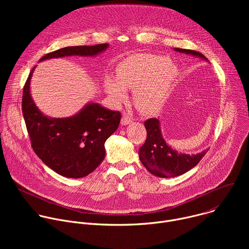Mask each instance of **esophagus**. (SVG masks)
<instances>
[{"label":"esophagus","instance_id":"esophagus-1","mask_svg":"<svg viewBox=\"0 0 249 249\" xmlns=\"http://www.w3.org/2000/svg\"><path fill=\"white\" fill-rule=\"evenodd\" d=\"M131 123H132L131 117H129L128 115L124 114V115L122 116V118H121V124L124 125V126H126V125H129V124H131Z\"/></svg>","mask_w":249,"mask_h":249}]
</instances>
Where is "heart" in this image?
I'll use <instances>...</instances> for the list:
<instances>
[{
  "label": "heart",
  "mask_w": 249,
  "mask_h": 249,
  "mask_svg": "<svg viewBox=\"0 0 249 249\" xmlns=\"http://www.w3.org/2000/svg\"><path fill=\"white\" fill-rule=\"evenodd\" d=\"M115 79L107 77L106 92L116 104L128 100L127 89L134 90L138 109L154 114L165 104L177 77L175 64L165 56L139 53L122 60L116 66Z\"/></svg>",
  "instance_id": "heart-1"
}]
</instances>
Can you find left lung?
I'll return each instance as SVG.
<instances>
[{
	"label": "left lung",
	"mask_w": 249,
	"mask_h": 249,
	"mask_svg": "<svg viewBox=\"0 0 249 249\" xmlns=\"http://www.w3.org/2000/svg\"><path fill=\"white\" fill-rule=\"evenodd\" d=\"M174 51L209 62L204 55L197 51L182 48H174ZM145 127L147 139L145 144L139 150V158L144 166L158 177L170 178L189 171L199 163L208 152V149H206L200 153L189 155L173 149L164 140L161 134L160 122L157 118L148 119L145 122Z\"/></svg>",
	"instance_id": "obj_1"
}]
</instances>
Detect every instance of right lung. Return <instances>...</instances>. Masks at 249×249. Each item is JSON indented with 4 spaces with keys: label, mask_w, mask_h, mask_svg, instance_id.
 Returning a JSON list of instances; mask_svg holds the SVG:
<instances>
[{
    "label": "right lung",
    "mask_w": 249,
    "mask_h": 249,
    "mask_svg": "<svg viewBox=\"0 0 249 249\" xmlns=\"http://www.w3.org/2000/svg\"><path fill=\"white\" fill-rule=\"evenodd\" d=\"M109 44L69 46L43 56L39 62L69 56L95 57ZM31 70L23 88L22 114L33 151L56 173L68 178H82L91 173L104 160L105 141L118 128L121 114L88 102L73 116L52 118L35 104L30 92Z\"/></svg>",
    "instance_id": "obj_1"
}]
</instances>
